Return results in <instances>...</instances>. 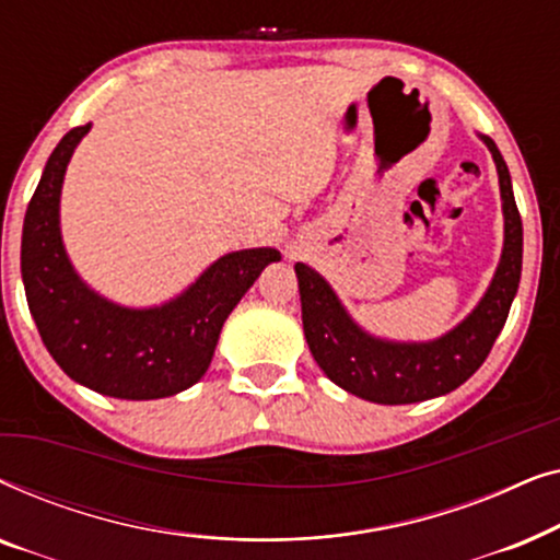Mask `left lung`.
Here are the masks:
<instances>
[{"instance_id":"left-lung-1","label":"left lung","mask_w":560,"mask_h":560,"mask_svg":"<svg viewBox=\"0 0 560 560\" xmlns=\"http://www.w3.org/2000/svg\"><path fill=\"white\" fill-rule=\"evenodd\" d=\"M485 142L500 173L504 249L487 295L454 331L431 343H389L372 339L347 316L334 290L318 272L303 262L295 265L305 341L326 377L347 393L380 405L428 400V397L446 395L464 385L492 351L520 285L523 221H520L515 196H512L508 165L489 137H485Z\"/></svg>"}]
</instances>
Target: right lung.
I'll return each instance as SVG.
<instances>
[{
  "label": "right lung",
  "instance_id": "obj_1",
  "mask_svg": "<svg viewBox=\"0 0 560 560\" xmlns=\"http://www.w3.org/2000/svg\"><path fill=\"white\" fill-rule=\"evenodd\" d=\"M73 127L45 165L22 226V280L45 349L68 377L121 400H155L196 385L209 370L219 331L278 249H242L213 262L173 303L129 311L83 285L58 229L60 186L75 144Z\"/></svg>",
  "mask_w": 560,
  "mask_h": 560
}]
</instances>
